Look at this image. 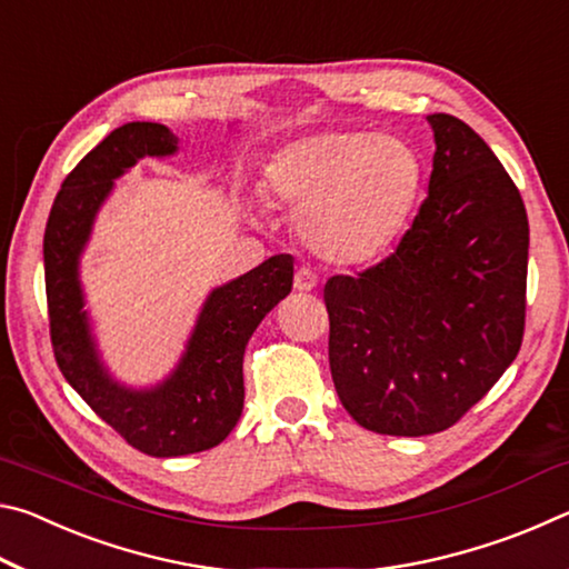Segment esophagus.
<instances>
[{"label":"esophagus","instance_id":"esophagus-1","mask_svg":"<svg viewBox=\"0 0 569 569\" xmlns=\"http://www.w3.org/2000/svg\"><path fill=\"white\" fill-rule=\"evenodd\" d=\"M319 286V276H316L311 268H298L296 271V278H293V288L296 291H301V293H306V291H313V288Z\"/></svg>","mask_w":569,"mask_h":569}]
</instances>
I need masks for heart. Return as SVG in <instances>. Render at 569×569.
Here are the masks:
<instances>
[{
	"instance_id": "obj_1",
	"label": "heart",
	"mask_w": 569,
	"mask_h": 569,
	"mask_svg": "<svg viewBox=\"0 0 569 569\" xmlns=\"http://www.w3.org/2000/svg\"><path fill=\"white\" fill-rule=\"evenodd\" d=\"M419 186L417 150L366 130L306 134L263 170L266 198L296 216V233L316 258L336 266L383 253L407 223Z\"/></svg>"
}]
</instances>
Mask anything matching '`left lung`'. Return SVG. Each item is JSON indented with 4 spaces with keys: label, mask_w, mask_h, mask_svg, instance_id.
Here are the masks:
<instances>
[{
    "label": "left lung",
    "mask_w": 569,
    "mask_h": 569,
    "mask_svg": "<svg viewBox=\"0 0 569 569\" xmlns=\"http://www.w3.org/2000/svg\"><path fill=\"white\" fill-rule=\"evenodd\" d=\"M435 170L397 250L323 286L329 363L343 409L391 437L457 423L525 336L527 210L512 178L455 114H429Z\"/></svg>",
    "instance_id": "8db88e82"
}]
</instances>
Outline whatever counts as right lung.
Listing matches in <instances>:
<instances>
[{
	"instance_id": "obj_1",
	"label": "right lung",
	"mask_w": 569,
	"mask_h": 569,
	"mask_svg": "<svg viewBox=\"0 0 569 569\" xmlns=\"http://www.w3.org/2000/svg\"><path fill=\"white\" fill-rule=\"evenodd\" d=\"M178 152L166 124L112 130L64 178L44 228V288L57 366L88 407L142 455L186 457L218 447L243 411V353L271 308L291 293L293 256L278 253L206 298L186 353L166 381L128 389L104 369L90 333L80 256L104 198L140 158Z\"/></svg>"
}]
</instances>
